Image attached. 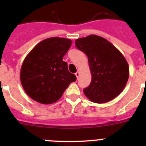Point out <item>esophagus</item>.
Returning <instances> with one entry per match:
<instances>
[{"mask_svg":"<svg viewBox=\"0 0 146 146\" xmlns=\"http://www.w3.org/2000/svg\"><path fill=\"white\" fill-rule=\"evenodd\" d=\"M75 75H76V78H77V79H78V77H79V76H80V72L77 71L76 73H75Z\"/></svg>","mask_w":146,"mask_h":146,"instance_id":"obj_1","label":"esophagus"}]
</instances>
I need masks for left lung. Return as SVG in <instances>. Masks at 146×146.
I'll return each mask as SVG.
<instances>
[{
	"mask_svg": "<svg viewBox=\"0 0 146 146\" xmlns=\"http://www.w3.org/2000/svg\"><path fill=\"white\" fill-rule=\"evenodd\" d=\"M76 46L88 58L92 80L83 90L95 103H105L123 91L129 77V67L123 54L108 40L91 35L76 39Z\"/></svg>",
	"mask_w": 146,
	"mask_h": 146,
	"instance_id": "obj_1",
	"label": "left lung"
}]
</instances>
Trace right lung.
Wrapping results in <instances>:
<instances>
[{
    "label": "right lung",
    "mask_w": 146,
    "mask_h": 146,
    "mask_svg": "<svg viewBox=\"0 0 146 146\" xmlns=\"http://www.w3.org/2000/svg\"><path fill=\"white\" fill-rule=\"evenodd\" d=\"M72 44L70 39L51 37L42 41L27 54L20 70V81L26 93L41 104L58 101L76 76L63 61Z\"/></svg>",
    "instance_id": "add662e5"
}]
</instances>
